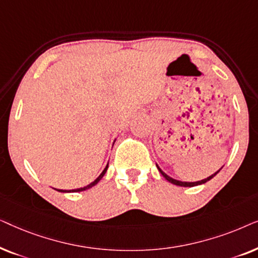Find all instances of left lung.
I'll list each match as a JSON object with an SVG mask.
<instances>
[{"label":"left lung","instance_id":"8db88e82","mask_svg":"<svg viewBox=\"0 0 258 258\" xmlns=\"http://www.w3.org/2000/svg\"><path fill=\"white\" fill-rule=\"evenodd\" d=\"M156 167H157V169H158V171L161 172V175L163 176V177L167 179L168 182H170V183H172V184H175V185H179V186H195V185H200V184H203V183H206V182H208V181H210L211 178L214 177V176H216L218 172H220V170L218 171H216L215 172V174H213L211 176H209V177H207V178H204V179H201V181H197V182H182V181H177V179H175V178H171L170 176H168L167 174H165L164 171H162L161 170V168L158 167V165L156 164Z\"/></svg>","mask_w":258,"mask_h":258}]
</instances>
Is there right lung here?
<instances>
[{"instance_id":"1","label":"right lung","mask_w":258,"mask_h":258,"mask_svg":"<svg viewBox=\"0 0 258 258\" xmlns=\"http://www.w3.org/2000/svg\"><path fill=\"white\" fill-rule=\"evenodd\" d=\"M108 164H109V162H108ZM108 164H107V167L104 168V170L101 172V175L98 176V177L95 179L94 182H91L90 184H88V185H86V186H83V188H79V189H73V190H62V189H56L57 190V191H59V192H79V191H84V190H87V189H90L91 186H94V185H96L98 182L101 181L102 179V177H103L104 176V174L105 172H107V169H108Z\"/></svg>"}]
</instances>
